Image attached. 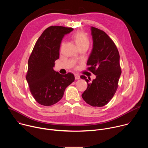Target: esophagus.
<instances>
[{"label": "esophagus", "mask_w": 148, "mask_h": 148, "mask_svg": "<svg viewBox=\"0 0 148 148\" xmlns=\"http://www.w3.org/2000/svg\"><path fill=\"white\" fill-rule=\"evenodd\" d=\"M74 76H75V79H78L80 78V76H79L78 74H75L74 75Z\"/></svg>", "instance_id": "1"}]
</instances>
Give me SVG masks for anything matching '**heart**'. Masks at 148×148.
<instances>
[{"mask_svg":"<svg viewBox=\"0 0 148 148\" xmlns=\"http://www.w3.org/2000/svg\"><path fill=\"white\" fill-rule=\"evenodd\" d=\"M73 39L77 47L81 46H89L90 40L88 37L82 32H77L73 35Z\"/></svg>","mask_w":148,"mask_h":148,"instance_id":"obj_1","label":"heart"}]
</instances>
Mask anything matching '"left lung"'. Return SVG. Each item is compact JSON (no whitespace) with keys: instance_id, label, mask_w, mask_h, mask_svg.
<instances>
[{"instance_id":"1","label":"left lung","mask_w":148,"mask_h":148,"mask_svg":"<svg viewBox=\"0 0 148 148\" xmlns=\"http://www.w3.org/2000/svg\"><path fill=\"white\" fill-rule=\"evenodd\" d=\"M91 30L93 47L87 64L89 66L87 70L96 78L90 82L85 75H81L88 84L82 97L91 106L101 107L110 101L118 88L121 74L119 54L107 33L94 27H91Z\"/></svg>"}]
</instances>
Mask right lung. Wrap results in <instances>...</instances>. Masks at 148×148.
<instances>
[{
  "label": "right lung",
  "instance_id": "1",
  "mask_svg": "<svg viewBox=\"0 0 148 148\" xmlns=\"http://www.w3.org/2000/svg\"><path fill=\"white\" fill-rule=\"evenodd\" d=\"M73 28L51 26L38 38L28 61L26 76L30 92L44 106H51L63 97L66 88L75 79L73 73L62 75L54 70L59 58L61 42Z\"/></svg>",
  "mask_w": 148,
  "mask_h": 148
}]
</instances>
